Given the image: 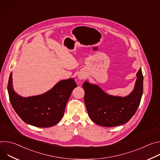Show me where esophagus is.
<instances>
[{"label": "esophagus", "mask_w": 160, "mask_h": 160, "mask_svg": "<svg viewBox=\"0 0 160 160\" xmlns=\"http://www.w3.org/2000/svg\"><path fill=\"white\" fill-rule=\"evenodd\" d=\"M78 78L79 80H83L85 78V75L83 73H80L78 75Z\"/></svg>", "instance_id": "esophagus-1"}]
</instances>
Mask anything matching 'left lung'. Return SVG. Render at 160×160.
<instances>
[{
    "label": "left lung",
    "mask_w": 160,
    "mask_h": 160,
    "mask_svg": "<svg viewBox=\"0 0 160 160\" xmlns=\"http://www.w3.org/2000/svg\"><path fill=\"white\" fill-rule=\"evenodd\" d=\"M133 90L127 96L109 95L98 85L85 81L84 101L89 118L98 125L115 127L128 122L138 109L143 94L141 68L136 74Z\"/></svg>",
    "instance_id": "8db88e82"
}]
</instances>
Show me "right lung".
I'll return each mask as SVG.
<instances>
[{"instance_id": "obj_1", "label": "right lung", "mask_w": 160, "mask_h": 160, "mask_svg": "<svg viewBox=\"0 0 160 160\" xmlns=\"http://www.w3.org/2000/svg\"><path fill=\"white\" fill-rule=\"evenodd\" d=\"M12 76L11 73L8 90L13 109L26 123L40 128L54 126L61 120L72 91L77 87L72 78L58 82L42 94L24 98L14 90Z\"/></svg>"}]
</instances>
